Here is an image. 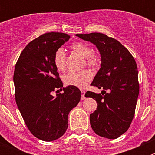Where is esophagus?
<instances>
[{"instance_id":"1","label":"esophagus","mask_w":155,"mask_h":155,"mask_svg":"<svg viewBox=\"0 0 155 155\" xmlns=\"http://www.w3.org/2000/svg\"><path fill=\"white\" fill-rule=\"evenodd\" d=\"M81 93H82V97H81V99H82V100H85V91L82 90V91H81Z\"/></svg>"}]
</instances>
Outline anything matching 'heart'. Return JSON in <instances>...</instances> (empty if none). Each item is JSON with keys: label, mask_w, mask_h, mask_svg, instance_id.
I'll return each mask as SVG.
<instances>
[{"label": "heart", "mask_w": 155, "mask_h": 155, "mask_svg": "<svg viewBox=\"0 0 155 155\" xmlns=\"http://www.w3.org/2000/svg\"><path fill=\"white\" fill-rule=\"evenodd\" d=\"M75 51L85 58V63L91 68H97L101 63L99 54L92 52V49L88 45L82 42H76L71 46ZM53 63L58 71H64L66 68V52L62 48H58L53 56ZM92 75L87 70L80 71H70L64 77V82L67 85L78 87H84L91 79Z\"/></svg>", "instance_id": "1"}]
</instances>
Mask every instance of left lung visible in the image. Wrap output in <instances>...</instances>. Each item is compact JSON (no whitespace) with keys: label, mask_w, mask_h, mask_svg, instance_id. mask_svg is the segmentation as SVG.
Wrapping results in <instances>:
<instances>
[{"label":"left lung","mask_w":155,"mask_h":155,"mask_svg":"<svg viewBox=\"0 0 155 155\" xmlns=\"http://www.w3.org/2000/svg\"><path fill=\"white\" fill-rule=\"evenodd\" d=\"M76 36L96 45L101 55V68L92 86L103 88L101 94L87 91L85 96L97 101L90 123L97 135L116 139L130 127L135 114L140 91L136 61L120 42L101 33Z\"/></svg>","instance_id":"left-lung-1"}]
</instances>
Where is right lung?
<instances>
[{"label": "right lung", "mask_w": 155, "mask_h": 155, "mask_svg": "<svg viewBox=\"0 0 155 155\" xmlns=\"http://www.w3.org/2000/svg\"><path fill=\"white\" fill-rule=\"evenodd\" d=\"M70 38L64 33H46L34 39L23 49L13 75L15 98L25 123L31 134L43 141H53L64 134L68 114L79 104L81 91L77 87L63 88L53 63L58 48Z\"/></svg>", "instance_id": "obj_1"}]
</instances>
